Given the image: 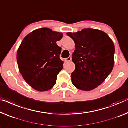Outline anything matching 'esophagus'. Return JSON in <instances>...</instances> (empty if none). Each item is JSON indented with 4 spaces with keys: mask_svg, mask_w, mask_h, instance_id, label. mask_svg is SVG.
Returning <instances> with one entry per match:
<instances>
[{
    "mask_svg": "<svg viewBox=\"0 0 128 128\" xmlns=\"http://www.w3.org/2000/svg\"><path fill=\"white\" fill-rule=\"evenodd\" d=\"M71 60H72V58H70V57H69V58L65 59V60H66V62H70V61H71Z\"/></svg>",
    "mask_w": 128,
    "mask_h": 128,
    "instance_id": "obj_1",
    "label": "esophagus"
}]
</instances>
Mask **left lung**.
<instances>
[{"instance_id": "left-lung-1", "label": "left lung", "mask_w": 128, "mask_h": 128, "mask_svg": "<svg viewBox=\"0 0 128 128\" xmlns=\"http://www.w3.org/2000/svg\"><path fill=\"white\" fill-rule=\"evenodd\" d=\"M66 34L75 44L72 54L75 64L71 74L72 84L83 91L96 88L113 69L115 47L113 41L104 32L94 28Z\"/></svg>"}]
</instances>
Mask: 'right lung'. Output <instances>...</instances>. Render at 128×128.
Returning <instances> with one entry per match:
<instances>
[{
    "label": "right lung",
    "instance_id": "obj_1",
    "mask_svg": "<svg viewBox=\"0 0 128 128\" xmlns=\"http://www.w3.org/2000/svg\"><path fill=\"white\" fill-rule=\"evenodd\" d=\"M62 36L49 28H38L26 36L19 47V70L26 83L36 90L48 91L56 84L64 63L60 58L62 48L56 42Z\"/></svg>",
    "mask_w": 128,
    "mask_h": 128
}]
</instances>
